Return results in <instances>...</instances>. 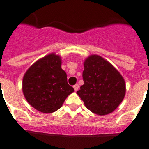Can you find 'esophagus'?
<instances>
[{
  "label": "esophagus",
  "instance_id": "34e87169",
  "mask_svg": "<svg viewBox=\"0 0 149 149\" xmlns=\"http://www.w3.org/2000/svg\"><path fill=\"white\" fill-rule=\"evenodd\" d=\"M79 85L78 84H76L75 85H73V88H74L75 91H77L79 89Z\"/></svg>",
  "mask_w": 149,
  "mask_h": 149
}]
</instances>
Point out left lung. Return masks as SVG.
I'll return each instance as SVG.
<instances>
[{"label": "left lung", "mask_w": 149, "mask_h": 149, "mask_svg": "<svg viewBox=\"0 0 149 149\" xmlns=\"http://www.w3.org/2000/svg\"><path fill=\"white\" fill-rule=\"evenodd\" d=\"M82 77L84 85L76 93L93 113L108 115L122 102L126 93L125 79L101 56L91 55L85 58Z\"/></svg>", "instance_id": "8db88e82"}]
</instances>
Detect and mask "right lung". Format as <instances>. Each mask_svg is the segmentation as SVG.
<instances>
[{
  "mask_svg": "<svg viewBox=\"0 0 149 149\" xmlns=\"http://www.w3.org/2000/svg\"><path fill=\"white\" fill-rule=\"evenodd\" d=\"M22 91L28 103L40 112L59 109L74 91L61 69V57L52 52L34 62L23 76Z\"/></svg>",
  "mask_w": 149,
  "mask_h": 149,
  "instance_id": "1",
  "label": "right lung"
}]
</instances>
